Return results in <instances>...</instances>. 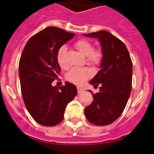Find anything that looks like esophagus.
Returning a JSON list of instances; mask_svg holds the SVG:
<instances>
[{
  "mask_svg": "<svg viewBox=\"0 0 154 154\" xmlns=\"http://www.w3.org/2000/svg\"><path fill=\"white\" fill-rule=\"evenodd\" d=\"M77 91H78L79 94L82 93V92H84V89H82V88H81V87H78V88H77Z\"/></svg>",
  "mask_w": 154,
  "mask_h": 154,
  "instance_id": "1",
  "label": "esophagus"
}]
</instances>
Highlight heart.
I'll list each match as a JSON object with an SVG mask.
<instances>
[{"mask_svg":"<svg viewBox=\"0 0 154 154\" xmlns=\"http://www.w3.org/2000/svg\"><path fill=\"white\" fill-rule=\"evenodd\" d=\"M75 46L80 52L87 56L88 61L92 63H97L100 60L101 54L99 51H93V46L90 42L86 40H79L75 42ZM66 54H67V47L65 45L62 46L58 49L57 53V62L60 68L66 69L69 67L67 62H66ZM92 71L89 68H73L72 70L68 73L67 79L72 83L76 85H82L92 75Z\"/></svg>","mask_w":154,"mask_h":154,"instance_id":"1","label":"heart"}]
</instances>
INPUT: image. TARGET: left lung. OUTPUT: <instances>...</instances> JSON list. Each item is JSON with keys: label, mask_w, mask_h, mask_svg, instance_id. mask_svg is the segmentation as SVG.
I'll list each match as a JSON object with an SVG mask.
<instances>
[{"label": "left lung", "mask_w": 154, "mask_h": 154, "mask_svg": "<svg viewBox=\"0 0 154 154\" xmlns=\"http://www.w3.org/2000/svg\"><path fill=\"white\" fill-rule=\"evenodd\" d=\"M83 35L99 40L103 55L100 70L89 81L94 87H101L96 94L89 90L94 101L85 109V115L90 123L106 126L116 120L126 107L132 89L133 64L124 43L108 31Z\"/></svg>", "instance_id": "1"}]
</instances>
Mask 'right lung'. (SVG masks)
<instances>
[{"label":"right lung","instance_id":"obj_1","mask_svg":"<svg viewBox=\"0 0 154 154\" xmlns=\"http://www.w3.org/2000/svg\"><path fill=\"white\" fill-rule=\"evenodd\" d=\"M75 36L65 30L48 27L27 42L19 62L21 94L27 110L37 123L53 126L60 123L68 103L77 95L69 82L65 86H52L60 75L57 62L58 49Z\"/></svg>","mask_w":154,"mask_h":154}]
</instances>
